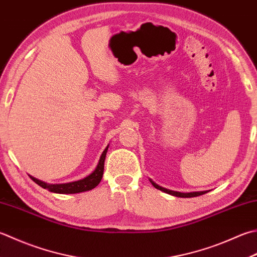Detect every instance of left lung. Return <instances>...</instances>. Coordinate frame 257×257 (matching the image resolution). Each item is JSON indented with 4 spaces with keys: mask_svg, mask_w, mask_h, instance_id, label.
Returning <instances> with one entry per match:
<instances>
[{
    "mask_svg": "<svg viewBox=\"0 0 257 257\" xmlns=\"http://www.w3.org/2000/svg\"><path fill=\"white\" fill-rule=\"evenodd\" d=\"M152 182V180H150ZM152 184L154 185L155 188H157L159 190H162V192H165L167 194H170V195H174V196H177V197H196V196H200V195H204L207 192H194V193H179V192H174V190H169V189H166L164 187H160V186H158L157 184H155L152 182Z\"/></svg>",
    "mask_w": 257,
    "mask_h": 257,
    "instance_id": "1",
    "label": "left lung"
}]
</instances>
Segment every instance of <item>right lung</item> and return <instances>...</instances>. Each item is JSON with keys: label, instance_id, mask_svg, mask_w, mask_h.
Listing matches in <instances>:
<instances>
[{"label": "right lung", "instance_id": "right-lung-1", "mask_svg": "<svg viewBox=\"0 0 257 257\" xmlns=\"http://www.w3.org/2000/svg\"><path fill=\"white\" fill-rule=\"evenodd\" d=\"M108 147L109 146H107V148L103 150L97 168L93 170V173L90 174L88 177H85L81 180H77V182L67 183V184L50 185L32 177V176H30V178H31L34 183H37L39 186H41L42 188L49 189L50 192L58 193V194H77V193H82V192H87V190H90V189H93L95 186H98V184L101 182L103 169H104V159H105V155H107Z\"/></svg>", "mask_w": 257, "mask_h": 257}]
</instances>
